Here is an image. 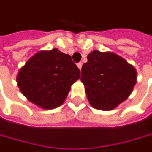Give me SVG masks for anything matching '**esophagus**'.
Instances as JSON below:
<instances>
[{"mask_svg": "<svg viewBox=\"0 0 152 152\" xmlns=\"http://www.w3.org/2000/svg\"><path fill=\"white\" fill-rule=\"evenodd\" d=\"M82 66H83V63H82V62H78V63H77V67L79 68L80 70L82 69Z\"/></svg>", "mask_w": 152, "mask_h": 152, "instance_id": "obj_1", "label": "esophagus"}]
</instances>
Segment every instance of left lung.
Segmentation results:
<instances>
[{
  "label": "left lung",
  "mask_w": 152,
  "mask_h": 152,
  "mask_svg": "<svg viewBox=\"0 0 152 152\" xmlns=\"http://www.w3.org/2000/svg\"><path fill=\"white\" fill-rule=\"evenodd\" d=\"M87 59L82 67L81 81L90 104L108 111L126 100L137 83L134 67L113 53L95 50Z\"/></svg>",
  "instance_id": "left-lung-1"
}]
</instances>
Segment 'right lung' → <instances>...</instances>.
<instances>
[{
	"label": "right lung",
	"instance_id": "add662e5",
	"mask_svg": "<svg viewBox=\"0 0 152 152\" xmlns=\"http://www.w3.org/2000/svg\"><path fill=\"white\" fill-rule=\"evenodd\" d=\"M80 78V69L69 54L54 48L33 55L20 69L18 87L33 104L53 109L66 99L70 86Z\"/></svg>",
	"mask_w": 152,
	"mask_h": 152
}]
</instances>
